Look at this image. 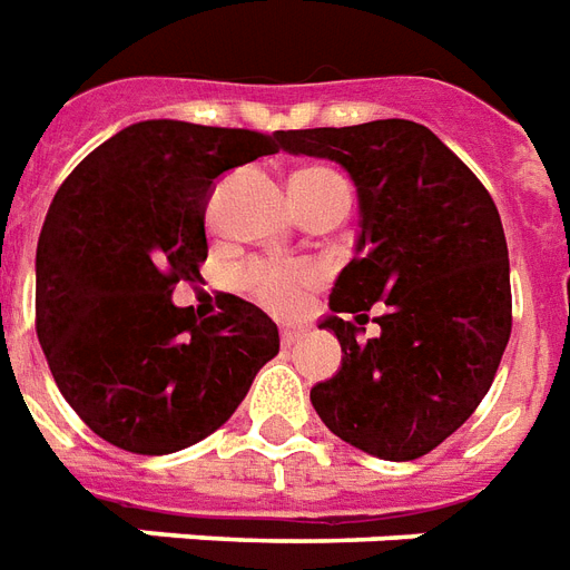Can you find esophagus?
Returning <instances> with one entry per match:
<instances>
[{"mask_svg": "<svg viewBox=\"0 0 570 570\" xmlns=\"http://www.w3.org/2000/svg\"><path fill=\"white\" fill-rule=\"evenodd\" d=\"M298 341H302V332H298V328H284V332H281V344H284V347H293Z\"/></svg>", "mask_w": 570, "mask_h": 570, "instance_id": "1", "label": "esophagus"}]
</instances>
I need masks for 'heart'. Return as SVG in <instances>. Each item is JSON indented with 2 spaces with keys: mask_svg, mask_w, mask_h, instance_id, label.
<instances>
[{
  "mask_svg": "<svg viewBox=\"0 0 570 570\" xmlns=\"http://www.w3.org/2000/svg\"><path fill=\"white\" fill-rule=\"evenodd\" d=\"M293 199L296 205L323 199H347V180L341 178L332 168H302L293 175ZM244 284L263 305L293 314L305 302V293L317 284V272L305 265H268L256 263L244 272Z\"/></svg>",
  "mask_w": 570,
  "mask_h": 570,
  "instance_id": "obj_1",
  "label": "heart"
}]
</instances>
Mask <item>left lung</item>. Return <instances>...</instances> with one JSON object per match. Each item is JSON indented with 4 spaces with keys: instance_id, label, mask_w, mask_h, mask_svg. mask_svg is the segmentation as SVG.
Instances as JSON below:
<instances>
[{
    "instance_id": "obj_1",
    "label": "left lung",
    "mask_w": 570,
    "mask_h": 570,
    "mask_svg": "<svg viewBox=\"0 0 570 570\" xmlns=\"http://www.w3.org/2000/svg\"><path fill=\"white\" fill-rule=\"evenodd\" d=\"M289 154L347 168L360 193V244L332 286L341 368L311 390L341 441L390 462L425 456L478 411L510 338V263L487 187L432 129L371 120L277 132ZM387 305L365 345L344 321Z\"/></svg>"
}]
</instances>
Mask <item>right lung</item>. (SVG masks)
<instances>
[{"label": "right lung", "mask_w": 570, "mask_h": 570, "mask_svg": "<svg viewBox=\"0 0 570 570\" xmlns=\"http://www.w3.org/2000/svg\"><path fill=\"white\" fill-rule=\"evenodd\" d=\"M268 154L274 135L145 120L57 189L38 235L36 332L62 399L108 444L138 456L196 444L277 356V326L250 302L226 296L208 320L171 302L208 259L214 180Z\"/></svg>", "instance_id": "obj_1"}]
</instances>
